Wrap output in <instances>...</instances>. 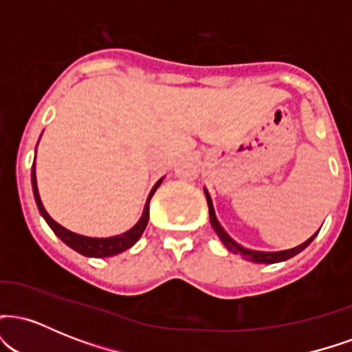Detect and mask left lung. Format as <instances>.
<instances>
[{"mask_svg": "<svg viewBox=\"0 0 352 352\" xmlns=\"http://www.w3.org/2000/svg\"><path fill=\"white\" fill-rule=\"evenodd\" d=\"M31 182H33V192H34V199H36V205H38L39 213L44 217V220L47 221L52 232L58 235L60 240L64 241L67 246H71L72 250L84 254V256H91V258H104V256H112V254H117L124 250H129L132 245L142 236L145 227H147V212H144V217L140 218L139 223L135 225L134 228H131L129 232L122 233V235L117 236H111V238H89V236H82L78 235V233H72L69 230H66L64 227H60L59 223H56L52 218L47 215V212L44 210L41 199H39V192H38V184H36V155L33 160V168H31ZM220 228V227H218ZM220 238L227 246L233 245V240L230 238L223 230L220 228Z\"/></svg>", "mask_w": 352, "mask_h": 352, "instance_id": "obj_1", "label": "left lung"}]
</instances>
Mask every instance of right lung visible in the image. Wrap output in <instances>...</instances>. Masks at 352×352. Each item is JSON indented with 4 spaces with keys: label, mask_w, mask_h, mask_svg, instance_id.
I'll use <instances>...</instances> for the list:
<instances>
[{
    "label": "right lung",
    "mask_w": 352,
    "mask_h": 352,
    "mask_svg": "<svg viewBox=\"0 0 352 352\" xmlns=\"http://www.w3.org/2000/svg\"><path fill=\"white\" fill-rule=\"evenodd\" d=\"M210 220H212L213 228H215L217 232H220V229L217 228L220 225H218V221H217V218H215V213H212ZM218 235H220V233H218ZM314 236H316V235H314ZM313 238H309V240L306 241V243L296 246V248L286 250V252H278V253H256V252H250V250H245L243 246L236 245L235 241H233L232 246H228V250H230V252L236 253V254H245V256L252 258V260L256 261V263H280V261L289 260V258L294 256V254H298L300 252H302V250H305L306 246H308L311 241H313Z\"/></svg>",
    "instance_id": "obj_1"
}]
</instances>
